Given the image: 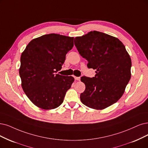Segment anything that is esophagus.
Segmentation results:
<instances>
[{
    "mask_svg": "<svg viewBox=\"0 0 148 148\" xmlns=\"http://www.w3.org/2000/svg\"><path fill=\"white\" fill-rule=\"evenodd\" d=\"M74 79L76 80H80V77H74Z\"/></svg>",
    "mask_w": 148,
    "mask_h": 148,
    "instance_id": "obj_1",
    "label": "esophagus"
}]
</instances>
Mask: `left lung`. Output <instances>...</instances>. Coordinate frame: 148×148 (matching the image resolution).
<instances>
[{
	"label": "left lung",
	"mask_w": 148,
	"mask_h": 148,
	"mask_svg": "<svg viewBox=\"0 0 148 148\" xmlns=\"http://www.w3.org/2000/svg\"><path fill=\"white\" fill-rule=\"evenodd\" d=\"M74 45L88 68L96 69L94 77L84 76L85 90L80 101L96 110H102L121 97L131 77V58L118 38L97 31L74 39Z\"/></svg>",
	"instance_id": "8db88e82"
}]
</instances>
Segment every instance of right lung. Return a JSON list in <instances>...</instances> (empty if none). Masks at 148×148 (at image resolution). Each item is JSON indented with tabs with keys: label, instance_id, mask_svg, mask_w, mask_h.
<instances>
[{
	"label": "right lung",
	"instance_id": "obj_1",
	"mask_svg": "<svg viewBox=\"0 0 148 148\" xmlns=\"http://www.w3.org/2000/svg\"><path fill=\"white\" fill-rule=\"evenodd\" d=\"M73 46L74 37L51 34L32 40L22 53V88L38 107L51 110L63 103L74 79L56 73L62 69Z\"/></svg>",
	"mask_w": 148,
	"mask_h": 148
}]
</instances>
